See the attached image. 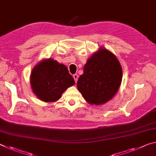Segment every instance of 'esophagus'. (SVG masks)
Masks as SVG:
<instances>
[{
  "instance_id": "34e87169",
  "label": "esophagus",
  "mask_w": 156,
  "mask_h": 156,
  "mask_svg": "<svg viewBox=\"0 0 156 156\" xmlns=\"http://www.w3.org/2000/svg\"><path fill=\"white\" fill-rule=\"evenodd\" d=\"M73 78H74V80H75V81H76V82H77V80H78V74H73Z\"/></svg>"
}]
</instances>
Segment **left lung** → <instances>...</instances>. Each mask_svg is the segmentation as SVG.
<instances>
[{
  "instance_id": "obj_1",
  "label": "left lung",
  "mask_w": 156,
  "mask_h": 156,
  "mask_svg": "<svg viewBox=\"0 0 156 156\" xmlns=\"http://www.w3.org/2000/svg\"><path fill=\"white\" fill-rule=\"evenodd\" d=\"M122 78V67L117 58L109 50L100 47L84 66L77 87L88 103L103 105L117 93Z\"/></svg>"
}]
</instances>
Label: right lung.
I'll return each mask as SVG.
<instances>
[{
  "label": "right lung",
  "mask_w": 156,
  "mask_h": 156,
  "mask_svg": "<svg viewBox=\"0 0 156 156\" xmlns=\"http://www.w3.org/2000/svg\"><path fill=\"white\" fill-rule=\"evenodd\" d=\"M30 84L34 94L46 102L59 100L63 92L75 84L67 67L52 58L44 59L33 68Z\"/></svg>",
  "instance_id": "1"
}]
</instances>
